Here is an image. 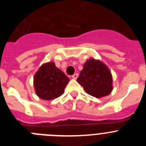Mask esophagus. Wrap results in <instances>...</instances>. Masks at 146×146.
<instances>
[{
  "label": "esophagus",
  "instance_id": "34e87169",
  "mask_svg": "<svg viewBox=\"0 0 146 146\" xmlns=\"http://www.w3.org/2000/svg\"><path fill=\"white\" fill-rule=\"evenodd\" d=\"M72 77L73 78V79H77V77H78V74H77V73H76V74H73V75L72 76Z\"/></svg>",
  "mask_w": 146,
  "mask_h": 146
}]
</instances>
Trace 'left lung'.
Returning a JSON list of instances; mask_svg holds the SVG:
<instances>
[{"label": "left lung", "mask_w": 146, "mask_h": 146, "mask_svg": "<svg viewBox=\"0 0 146 146\" xmlns=\"http://www.w3.org/2000/svg\"><path fill=\"white\" fill-rule=\"evenodd\" d=\"M77 81L86 93L96 98L108 96L113 90V79L109 69L102 62L94 58L85 63Z\"/></svg>", "instance_id": "8db88e82"}]
</instances>
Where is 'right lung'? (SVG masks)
<instances>
[{
    "instance_id": "right-lung-1",
    "label": "right lung",
    "mask_w": 146,
    "mask_h": 146,
    "mask_svg": "<svg viewBox=\"0 0 146 146\" xmlns=\"http://www.w3.org/2000/svg\"><path fill=\"white\" fill-rule=\"evenodd\" d=\"M69 79L64 72L50 62L40 67L33 80L37 96L44 100H51L63 94Z\"/></svg>"
}]
</instances>
